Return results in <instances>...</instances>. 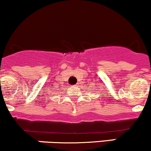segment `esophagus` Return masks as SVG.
Returning <instances> with one entry per match:
<instances>
[{"label":"esophagus","instance_id":"1","mask_svg":"<svg viewBox=\"0 0 151 151\" xmlns=\"http://www.w3.org/2000/svg\"><path fill=\"white\" fill-rule=\"evenodd\" d=\"M77 86H78V84H76V85H74V86H72L73 88H76Z\"/></svg>","mask_w":151,"mask_h":151}]
</instances>
